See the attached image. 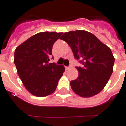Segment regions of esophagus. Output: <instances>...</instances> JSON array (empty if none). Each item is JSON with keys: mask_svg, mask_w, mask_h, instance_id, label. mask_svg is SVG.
Here are the masks:
<instances>
[{"mask_svg": "<svg viewBox=\"0 0 126 126\" xmlns=\"http://www.w3.org/2000/svg\"><path fill=\"white\" fill-rule=\"evenodd\" d=\"M65 70H69V69H71V67H65Z\"/></svg>", "mask_w": 126, "mask_h": 126, "instance_id": "esophagus-1", "label": "esophagus"}]
</instances>
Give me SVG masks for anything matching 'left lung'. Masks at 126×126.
<instances>
[{
    "label": "left lung",
    "instance_id": "1",
    "mask_svg": "<svg viewBox=\"0 0 126 126\" xmlns=\"http://www.w3.org/2000/svg\"><path fill=\"white\" fill-rule=\"evenodd\" d=\"M61 39L67 43L75 59L83 67H77L78 76L70 82L72 90L82 97L99 93L108 83L113 71L115 58L111 49L93 34L83 30L65 32Z\"/></svg>",
    "mask_w": 126,
    "mask_h": 126
}]
</instances>
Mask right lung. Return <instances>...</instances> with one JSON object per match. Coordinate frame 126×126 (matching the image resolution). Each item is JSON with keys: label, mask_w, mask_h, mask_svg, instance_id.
<instances>
[{"label": "right lung", "mask_w": 126, "mask_h": 126, "mask_svg": "<svg viewBox=\"0 0 126 126\" xmlns=\"http://www.w3.org/2000/svg\"><path fill=\"white\" fill-rule=\"evenodd\" d=\"M62 32H39L15 49L14 63L25 89L32 95L45 97L55 91L65 67L49 62L53 43Z\"/></svg>", "instance_id": "add662e5"}]
</instances>
